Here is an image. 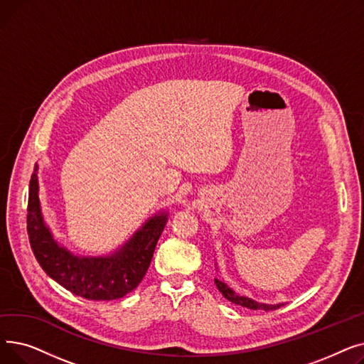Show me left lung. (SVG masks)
<instances>
[{
  "label": "left lung",
  "mask_w": 364,
  "mask_h": 364,
  "mask_svg": "<svg viewBox=\"0 0 364 364\" xmlns=\"http://www.w3.org/2000/svg\"><path fill=\"white\" fill-rule=\"evenodd\" d=\"M215 284L218 291L223 294V296L225 299H228L230 302L236 304V305H242V307L251 309V310H264V311H270V310H276L280 309L283 304H262V302H257L251 298L239 295L237 292H235L230 286H227L224 282H221L220 279H215Z\"/></svg>",
  "instance_id": "8db88e82"
}]
</instances>
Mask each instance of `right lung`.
<instances>
[{
  "label": "right lung",
  "mask_w": 364,
  "mask_h": 364,
  "mask_svg": "<svg viewBox=\"0 0 364 364\" xmlns=\"http://www.w3.org/2000/svg\"><path fill=\"white\" fill-rule=\"evenodd\" d=\"M26 221L33 255L47 276L85 299L112 301L125 296L143 280L168 221V213L159 211L146 220L122 246L107 255H75L54 239L44 221L35 164L29 181Z\"/></svg>",
  "instance_id": "1"
}]
</instances>
